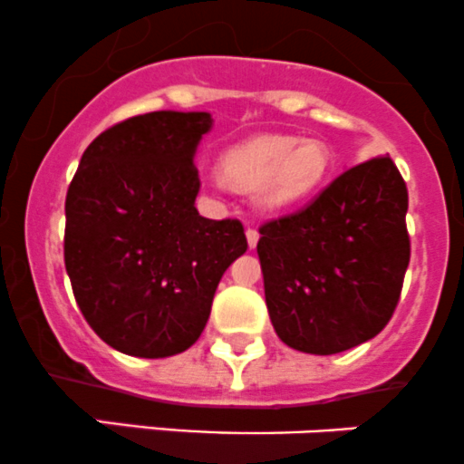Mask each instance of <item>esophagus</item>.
<instances>
[{
    "label": "esophagus",
    "mask_w": 464,
    "mask_h": 464,
    "mask_svg": "<svg viewBox=\"0 0 464 464\" xmlns=\"http://www.w3.org/2000/svg\"><path fill=\"white\" fill-rule=\"evenodd\" d=\"M246 237H247V246H250V250H255L256 243H259V230H255V227H247Z\"/></svg>",
    "instance_id": "esophagus-1"
}]
</instances>
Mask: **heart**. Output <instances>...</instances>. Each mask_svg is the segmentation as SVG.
Wrapping results in <instances>:
<instances>
[{
  "instance_id": "heart-1",
  "label": "heart",
  "mask_w": 464,
  "mask_h": 464,
  "mask_svg": "<svg viewBox=\"0 0 464 464\" xmlns=\"http://www.w3.org/2000/svg\"><path fill=\"white\" fill-rule=\"evenodd\" d=\"M331 167L326 142L270 133L223 151L218 174L241 192H256L264 209L284 212L314 197L331 176Z\"/></svg>"
}]
</instances>
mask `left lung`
<instances>
[{
	"label": "left lung",
	"mask_w": 464,
	"mask_h": 464,
	"mask_svg": "<svg viewBox=\"0 0 464 464\" xmlns=\"http://www.w3.org/2000/svg\"><path fill=\"white\" fill-rule=\"evenodd\" d=\"M407 209L402 174L377 156L339 174L299 212L259 227L266 305L281 342L335 355L389 324L411 256Z\"/></svg>",
	"instance_id": "1"
}]
</instances>
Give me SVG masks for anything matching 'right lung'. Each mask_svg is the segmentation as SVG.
Listing matches in <instances>:
<instances>
[{"label": "right lung", "instance_id": "obj_1", "mask_svg": "<svg viewBox=\"0 0 464 464\" xmlns=\"http://www.w3.org/2000/svg\"><path fill=\"white\" fill-rule=\"evenodd\" d=\"M205 111H151L87 147L66 192L64 266L95 335L133 357L188 351L223 272L247 250L237 218L200 217Z\"/></svg>", "mask_w": 464, "mask_h": 464}]
</instances>
